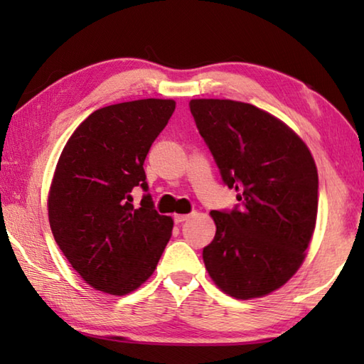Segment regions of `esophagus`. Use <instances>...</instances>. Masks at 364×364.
Returning a JSON list of instances; mask_svg holds the SVG:
<instances>
[{
	"mask_svg": "<svg viewBox=\"0 0 364 364\" xmlns=\"http://www.w3.org/2000/svg\"><path fill=\"white\" fill-rule=\"evenodd\" d=\"M189 217L191 215H175V223H183V221H186V220H189Z\"/></svg>",
	"mask_w": 364,
	"mask_h": 364,
	"instance_id": "obj_1",
	"label": "esophagus"
}]
</instances>
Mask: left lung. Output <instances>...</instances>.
<instances>
[{"label": "left lung", "instance_id": "left-lung-1", "mask_svg": "<svg viewBox=\"0 0 364 364\" xmlns=\"http://www.w3.org/2000/svg\"><path fill=\"white\" fill-rule=\"evenodd\" d=\"M199 133L239 208L212 210L202 252L215 286L239 300L264 297L297 273L315 232L318 170L310 149L278 117L231 100H191Z\"/></svg>", "mask_w": 364, "mask_h": 364}]
</instances>
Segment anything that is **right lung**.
Instances as JSON below:
<instances>
[{
    "label": "right lung",
    "mask_w": 364,
    "mask_h": 364,
    "mask_svg": "<svg viewBox=\"0 0 364 364\" xmlns=\"http://www.w3.org/2000/svg\"><path fill=\"white\" fill-rule=\"evenodd\" d=\"M173 100H138L95 110L67 141L48 194L53 236L86 284L127 295L151 278L170 241L173 220L159 215L144 160L173 114Z\"/></svg>",
    "instance_id": "add662e5"
}]
</instances>
